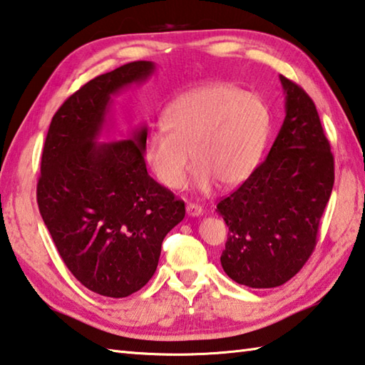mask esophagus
<instances>
[{
    "label": "esophagus",
    "mask_w": 365,
    "mask_h": 365,
    "mask_svg": "<svg viewBox=\"0 0 365 365\" xmlns=\"http://www.w3.org/2000/svg\"><path fill=\"white\" fill-rule=\"evenodd\" d=\"M187 214L190 217H200V215L204 214V209L201 207V205L190 202V204H187Z\"/></svg>",
    "instance_id": "obj_1"
}]
</instances>
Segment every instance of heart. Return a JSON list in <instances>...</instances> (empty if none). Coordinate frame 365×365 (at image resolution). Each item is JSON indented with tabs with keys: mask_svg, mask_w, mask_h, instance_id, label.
Masks as SVG:
<instances>
[{
	"mask_svg": "<svg viewBox=\"0 0 365 365\" xmlns=\"http://www.w3.org/2000/svg\"><path fill=\"white\" fill-rule=\"evenodd\" d=\"M269 132V110L262 96L231 84L183 92L164 111V128L151 130L143 153L158 182L180 190L191 161L193 182L207 193L220 182L235 187L254 172Z\"/></svg>",
	"mask_w": 365,
	"mask_h": 365,
	"instance_id": "b5f03b06",
	"label": "heart"
}]
</instances>
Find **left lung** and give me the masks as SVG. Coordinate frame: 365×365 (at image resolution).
Here are the masks:
<instances>
[{
    "label": "left lung",
    "instance_id": "left-lung-1",
    "mask_svg": "<svg viewBox=\"0 0 365 365\" xmlns=\"http://www.w3.org/2000/svg\"><path fill=\"white\" fill-rule=\"evenodd\" d=\"M279 79L286 118L267 160L217 204L228 227L222 267L252 289L282 286L308 262L335 180L314 102L294 81Z\"/></svg>",
    "mask_w": 365,
    "mask_h": 365
}]
</instances>
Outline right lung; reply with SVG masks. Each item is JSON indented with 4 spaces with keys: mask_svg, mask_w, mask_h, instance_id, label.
Returning <instances> with one entry per match:
<instances>
[{
    "mask_svg": "<svg viewBox=\"0 0 365 365\" xmlns=\"http://www.w3.org/2000/svg\"><path fill=\"white\" fill-rule=\"evenodd\" d=\"M153 71V62L137 61L91 79L52 116L43 148L39 214L71 274L103 297L140 290L185 217V202L148 175L147 128L129 140L96 142L111 96Z\"/></svg>",
    "mask_w": 365,
    "mask_h": 365,
    "instance_id": "add662e5",
    "label": "right lung"
}]
</instances>
